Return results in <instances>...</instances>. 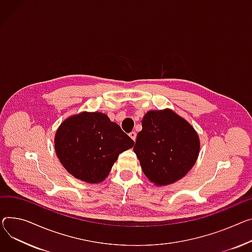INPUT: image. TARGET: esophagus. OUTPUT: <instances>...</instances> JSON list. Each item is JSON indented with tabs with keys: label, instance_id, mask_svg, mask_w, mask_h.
<instances>
[{
	"label": "esophagus",
	"instance_id": "1",
	"mask_svg": "<svg viewBox=\"0 0 252 252\" xmlns=\"http://www.w3.org/2000/svg\"><path fill=\"white\" fill-rule=\"evenodd\" d=\"M129 137H130L133 141H136V138H137V133H136V131H131V132H129Z\"/></svg>",
	"mask_w": 252,
	"mask_h": 252
}]
</instances>
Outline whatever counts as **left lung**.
I'll return each mask as SVG.
<instances>
[{"label": "left lung", "mask_w": 252, "mask_h": 252, "mask_svg": "<svg viewBox=\"0 0 252 252\" xmlns=\"http://www.w3.org/2000/svg\"><path fill=\"white\" fill-rule=\"evenodd\" d=\"M133 147L144 174L157 187L186 176L195 164L200 149L193 126L169 108L149 110Z\"/></svg>", "instance_id": "left-lung-1"}]
</instances>
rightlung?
<instances>
[{
    "mask_svg": "<svg viewBox=\"0 0 252 252\" xmlns=\"http://www.w3.org/2000/svg\"><path fill=\"white\" fill-rule=\"evenodd\" d=\"M133 145L119 125L98 111L69 116L55 136L56 154L64 169L87 183L102 182L120 154Z\"/></svg>",
    "mask_w": 252,
    "mask_h": 252,
    "instance_id": "obj_1",
    "label": "right lung"
}]
</instances>
